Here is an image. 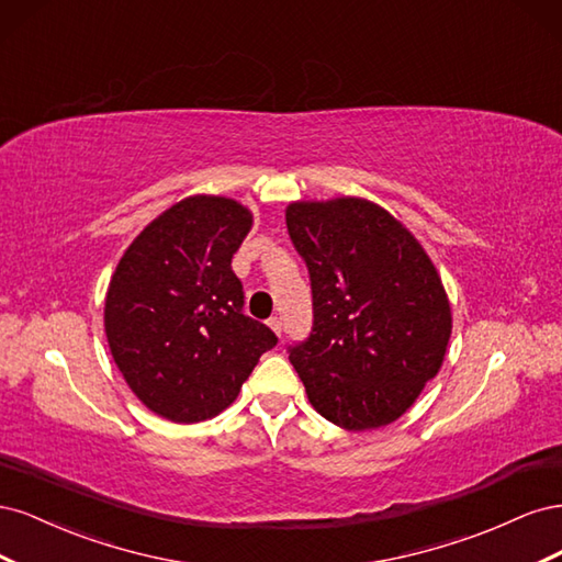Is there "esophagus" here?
<instances>
[{
    "label": "esophagus",
    "mask_w": 562,
    "mask_h": 562,
    "mask_svg": "<svg viewBox=\"0 0 562 562\" xmlns=\"http://www.w3.org/2000/svg\"><path fill=\"white\" fill-rule=\"evenodd\" d=\"M267 326H269L271 330H274L277 335H281V328H283V326H281V318H279V316H271V318L267 321Z\"/></svg>",
    "instance_id": "1"
}]
</instances>
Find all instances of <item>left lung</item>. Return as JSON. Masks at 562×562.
<instances>
[{"instance_id":"8db88e82","label":"left lung","mask_w":562,"mask_h":562,"mask_svg":"<svg viewBox=\"0 0 562 562\" xmlns=\"http://www.w3.org/2000/svg\"><path fill=\"white\" fill-rule=\"evenodd\" d=\"M285 225L314 300L312 335L288 359L321 417L349 431L386 427L443 366V281L413 232L368 199L293 201Z\"/></svg>"}]
</instances>
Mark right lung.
Wrapping results in <instances>:
<instances>
[{
	"mask_svg": "<svg viewBox=\"0 0 562 562\" xmlns=\"http://www.w3.org/2000/svg\"><path fill=\"white\" fill-rule=\"evenodd\" d=\"M252 227L239 201L187 196L135 236L105 295L112 359L138 401L178 424L220 415L277 345L241 312L232 258Z\"/></svg>",
	"mask_w": 562,
	"mask_h": 562,
	"instance_id": "add662e5",
	"label": "right lung"
}]
</instances>
